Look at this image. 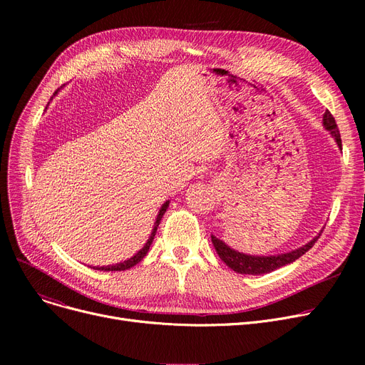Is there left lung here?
Returning <instances> with one entry per match:
<instances>
[{"mask_svg":"<svg viewBox=\"0 0 365 365\" xmlns=\"http://www.w3.org/2000/svg\"><path fill=\"white\" fill-rule=\"evenodd\" d=\"M322 124H324L325 130L330 131V134L334 138L337 146L341 149L340 133H339L336 120L333 118V115L330 113V110H325L324 117H322ZM321 232L318 234V237L312 238L309 242H306L304 245L296 248V250H292L289 253L274 255V256H253V255L241 253L238 250H234V248H231L226 242L216 238L215 235H212V242L216 248V253L219 255V257L229 267H231L232 271H235L238 274H245V275H262V274H269L275 269H279V267H282L285 264H290L294 260H297L299 257H302L306 252L311 250V248L314 247V244L319 238Z\"/></svg>","mask_w":365,"mask_h":365,"instance_id":"left-lung-1","label":"left lung"}]
</instances>
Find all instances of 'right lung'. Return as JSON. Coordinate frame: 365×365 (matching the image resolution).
<instances>
[{
	"label": "right lung",
	"instance_id": "obj_1",
	"mask_svg": "<svg viewBox=\"0 0 365 365\" xmlns=\"http://www.w3.org/2000/svg\"><path fill=\"white\" fill-rule=\"evenodd\" d=\"M57 91H59V90H57ZM57 91L54 93V96L57 94ZM51 99H53V98H51ZM168 204H170V201H165V202L161 205L160 212H158V216H157V219H155V223H153V227H152V232H150L149 240L145 242V245L140 248V250H139L136 255H134V256H133V257H130V259H127V260H124V262L115 263V264H108V266H93V269H98V271H125V269H130V267H133L134 264H138V263H139V262L146 256V253L149 252V247H150V244H152V241H153V237H155V234H157L158 225H160V222H161V219H163L164 213L167 212Z\"/></svg>",
	"mask_w": 365,
	"mask_h": 365
}]
</instances>
